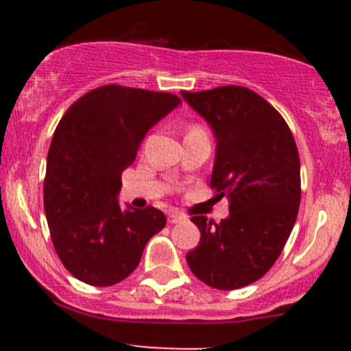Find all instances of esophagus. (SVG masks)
<instances>
[{"mask_svg": "<svg viewBox=\"0 0 351 351\" xmlns=\"http://www.w3.org/2000/svg\"><path fill=\"white\" fill-rule=\"evenodd\" d=\"M168 221L171 222V224H178V222H182V221H185V215H182L180 214V212H171V214L168 215Z\"/></svg>", "mask_w": 351, "mask_h": 351, "instance_id": "esophagus-1", "label": "esophagus"}]
</instances>
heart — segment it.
Returning a JSON list of instances; mask_svg holds the SVG:
<instances>
[{
  "mask_svg": "<svg viewBox=\"0 0 351 351\" xmlns=\"http://www.w3.org/2000/svg\"><path fill=\"white\" fill-rule=\"evenodd\" d=\"M195 130H200V129H198V127H193V129H190L189 132H195Z\"/></svg>",
  "mask_w": 351,
  "mask_h": 351,
  "instance_id": "b5f03b06",
  "label": "heart"
}]
</instances>
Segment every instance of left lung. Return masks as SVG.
Returning a JSON list of instances; mask_svg holds the SVG:
<instances>
[{"instance_id":"left-lung-1","label":"left lung","mask_w":351,"mask_h":351,"mask_svg":"<svg viewBox=\"0 0 351 351\" xmlns=\"http://www.w3.org/2000/svg\"><path fill=\"white\" fill-rule=\"evenodd\" d=\"M215 137L210 186L229 198L219 224L193 215L200 243L186 253L193 275L219 290L263 277L280 256L300 204V161L285 120L244 86L182 91Z\"/></svg>"}]
</instances>
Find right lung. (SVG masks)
<instances>
[{
    "mask_svg": "<svg viewBox=\"0 0 351 351\" xmlns=\"http://www.w3.org/2000/svg\"><path fill=\"white\" fill-rule=\"evenodd\" d=\"M182 104L176 95L100 86L74 101L47 154L44 208L56 253L77 280L110 287L139 265L166 217L119 204L120 176L151 127Z\"/></svg>",
    "mask_w": 351,
    "mask_h": 351,
    "instance_id": "right-lung-1",
    "label": "right lung"
}]
</instances>
